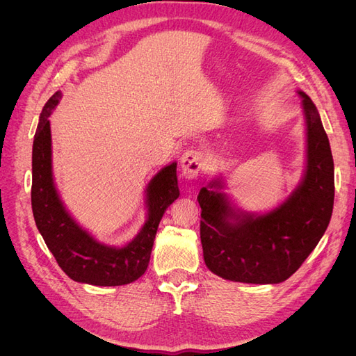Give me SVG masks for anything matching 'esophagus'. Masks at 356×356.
<instances>
[{
	"label": "esophagus",
	"instance_id": "1",
	"mask_svg": "<svg viewBox=\"0 0 356 356\" xmlns=\"http://www.w3.org/2000/svg\"><path fill=\"white\" fill-rule=\"evenodd\" d=\"M203 166V154L199 149H187L181 157V172L188 179L196 178Z\"/></svg>",
	"mask_w": 356,
	"mask_h": 356
}]
</instances>
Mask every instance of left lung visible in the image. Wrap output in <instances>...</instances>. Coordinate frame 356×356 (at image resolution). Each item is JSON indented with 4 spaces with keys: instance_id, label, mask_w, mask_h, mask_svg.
<instances>
[{
    "instance_id": "left-lung-1",
    "label": "left lung",
    "mask_w": 356,
    "mask_h": 356,
    "mask_svg": "<svg viewBox=\"0 0 356 356\" xmlns=\"http://www.w3.org/2000/svg\"><path fill=\"white\" fill-rule=\"evenodd\" d=\"M306 123V169L297 188L266 213L236 208L221 178L199 191L200 241L208 268L245 284H279L298 270L324 236L334 204V161L319 113L297 90Z\"/></svg>"
}]
</instances>
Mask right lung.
<instances>
[{
  "label": "right lung",
  "instance_id": "obj_1",
  "mask_svg": "<svg viewBox=\"0 0 356 356\" xmlns=\"http://www.w3.org/2000/svg\"><path fill=\"white\" fill-rule=\"evenodd\" d=\"M62 93L46 102L32 145L31 203L37 229L59 267L72 281L96 286L126 285L141 277L149 263L159 222L179 196L177 163L160 169L145 190L147 220L124 246H110L84 230L63 207L51 170V134L49 117Z\"/></svg>",
  "mask_w": 356,
  "mask_h": 356
}]
</instances>
